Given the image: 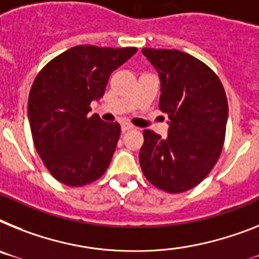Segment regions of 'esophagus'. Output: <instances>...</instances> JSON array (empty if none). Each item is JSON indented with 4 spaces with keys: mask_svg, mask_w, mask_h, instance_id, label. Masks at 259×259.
<instances>
[{
    "mask_svg": "<svg viewBox=\"0 0 259 259\" xmlns=\"http://www.w3.org/2000/svg\"><path fill=\"white\" fill-rule=\"evenodd\" d=\"M121 129H122V132H127V130L133 129V125H130V123L127 122H123L122 125H121Z\"/></svg>",
    "mask_w": 259,
    "mask_h": 259,
    "instance_id": "1",
    "label": "esophagus"
}]
</instances>
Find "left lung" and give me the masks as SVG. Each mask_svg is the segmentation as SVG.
Masks as SVG:
<instances>
[{"label":"left lung","mask_w":259,"mask_h":259,"mask_svg":"<svg viewBox=\"0 0 259 259\" xmlns=\"http://www.w3.org/2000/svg\"><path fill=\"white\" fill-rule=\"evenodd\" d=\"M160 79L159 108L168 134L143 132L140 164L150 183L170 193L188 191L207 177L223 150L228 100L216 73L178 50L142 49Z\"/></svg>","instance_id":"left-lung-1"}]
</instances>
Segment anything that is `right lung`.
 <instances>
[{
  "label": "right lung",
  "instance_id": "obj_1",
  "mask_svg": "<svg viewBox=\"0 0 259 259\" xmlns=\"http://www.w3.org/2000/svg\"><path fill=\"white\" fill-rule=\"evenodd\" d=\"M136 52V47L76 46L54 58L32 82L27 106L32 140L60 183L85 186L109 167L121 126L88 116L89 105L104 96L110 73Z\"/></svg>",
  "mask_w": 259,
  "mask_h": 259
}]
</instances>
